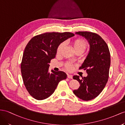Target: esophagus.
<instances>
[{"label": "esophagus", "mask_w": 125, "mask_h": 125, "mask_svg": "<svg viewBox=\"0 0 125 125\" xmlns=\"http://www.w3.org/2000/svg\"><path fill=\"white\" fill-rule=\"evenodd\" d=\"M68 78L69 79H72V76L71 75H70L68 74Z\"/></svg>", "instance_id": "1"}]
</instances>
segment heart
Masks as SVG:
<instances>
[{
	"mask_svg": "<svg viewBox=\"0 0 125 125\" xmlns=\"http://www.w3.org/2000/svg\"><path fill=\"white\" fill-rule=\"evenodd\" d=\"M72 44L74 51H81L82 52H83L85 50L87 45V42H86L85 41L81 38H76L74 40H73L72 42ZM64 45V43H61L59 44V45L57 48V53H60L62 47H63ZM65 68L67 70L70 71L73 68V64L71 63H67L65 64Z\"/></svg>",
	"mask_w": 125,
	"mask_h": 125,
	"instance_id": "b5f03b06",
	"label": "heart"
}]
</instances>
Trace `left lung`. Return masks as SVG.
<instances>
[{
    "mask_svg": "<svg viewBox=\"0 0 125 125\" xmlns=\"http://www.w3.org/2000/svg\"><path fill=\"white\" fill-rule=\"evenodd\" d=\"M75 34L88 40L90 50L79 68L86 70L88 75L81 79L79 76H73V79L80 84L73 93L83 100H91L101 93L108 80L110 54L107 43L98 34L90 31H78Z\"/></svg>",
    "mask_w": 125,
    "mask_h": 125,
    "instance_id": "obj_1",
    "label": "left lung"
}]
</instances>
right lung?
<instances>
[{"label":"right lung","mask_w":125,"mask_h":125,"mask_svg":"<svg viewBox=\"0 0 125 125\" xmlns=\"http://www.w3.org/2000/svg\"><path fill=\"white\" fill-rule=\"evenodd\" d=\"M74 36L70 32L45 33L33 37L25 47L21 68L28 93L36 100L49 97L59 83L66 79L63 71L49 72L51 60L55 58L59 44Z\"/></svg>","instance_id":"add662e5"}]
</instances>
